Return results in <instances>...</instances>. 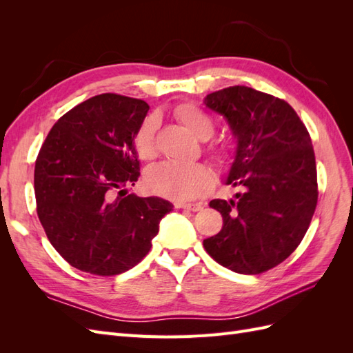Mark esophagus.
Returning <instances> with one entry per match:
<instances>
[{
    "label": "esophagus",
    "instance_id": "esophagus-1",
    "mask_svg": "<svg viewBox=\"0 0 353 353\" xmlns=\"http://www.w3.org/2000/svg\"><path fill=\"white\" fill-rule=\"evenodd\" d=\"M176 208L184 209V210H190V212L201 210V205H194V203H178Z\"/></svg>",
    "mask_w": 353,
    "mask_h": 353
}]
</instances>
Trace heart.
I'll use <instances>...</instances> for the list:
<instances>
[{"mask_svg": "<svg viewBox=\"0 0 353 353\" xmlns=\"http://www.w3.org/2000/svg\"><path fill=\"white\" fill-rule=\"evenodd\" d=\"M176 119L199 140H208L215 131L212 116L196 103H181L174 109ZM157 121L154 116H147L138 125L132 137L137 156L141 160L154 157ZM205 152L219 166L228 165L236 147L231 141L216 140L205 145ZM213 185L212 170L203 163H175L163 162L153 166L145 175V187L162 197L174 201H190L205 196Z\"/></svg>", "mask_w": 353, "mask_h": 353, "instance_id": "1", "label": "heart"}]
</instances>
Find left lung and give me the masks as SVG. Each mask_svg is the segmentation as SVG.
Segmentation results:
<instances>
[{
	"mask_svg": "<svg viewBox=\"0 0 353 353\" xmlns=\"http://www.w3.org/2000/svg\"><path fill=\"white\" fill-rule=\"evenodd\" d=\"M205 104L225 116L237 137L227 184L243 191L237 200L209 203L223 225L203 245L234 272H266L297 249L314 216L318 183L311 137L290 104L249 87L208 94Z\"/></svg>",
	"mask_w": 353,
	"mask_h": 353,
	"instance_id": "1",
	"label": "left lung"
}]
</instances>
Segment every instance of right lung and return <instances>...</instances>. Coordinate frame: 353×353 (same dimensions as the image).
Segmentation results:
<instances>
[{"mask_svg":"<svg viewBox=\"0 0 353 353\" xmlns=\"http://www.w3.org/2000/svg\"><path fill=\"white\" fill-rule=\"evenodd\" d=\"M148 109L140 99L95 95L63 114L41 147L37 213L52 248L73 268L100 276L134 268L174 209L168 200L125 190L140 176L132 137Z\"/></svg>","mask_w":353,"mask_h":353,"instance_id":"obj_1","label":"right lung"}]
</instances>
